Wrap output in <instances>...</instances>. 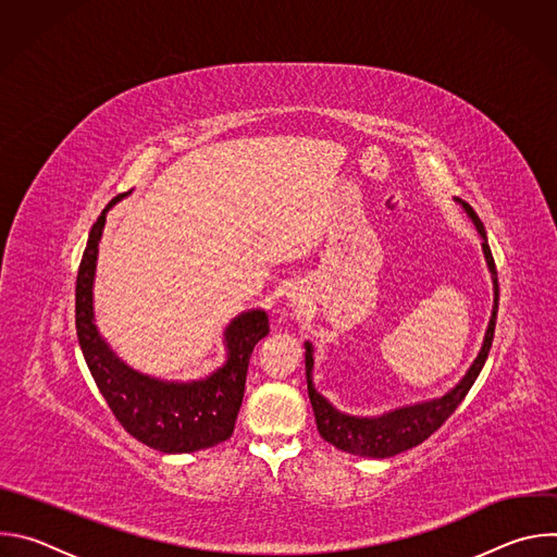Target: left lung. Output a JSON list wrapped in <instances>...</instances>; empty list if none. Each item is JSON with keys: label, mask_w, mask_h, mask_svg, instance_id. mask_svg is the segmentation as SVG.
I'll list each match as a JSON object with an SVG mask.
<instances>
[{"label": "left lung", "mask_w": 557, "mask_h": 557, "mask_svg": "<svg viewBox=\"0 0 557 557\" xmlns=\"http://www.w3.org/2000/svg\"><path fill=\"white\" fill-rule=\"evenodd\" d=\"M454 200L462 207L465 215L471 220V224L475 226V231H479V235H481L483 258H485L492 284H494V306H492V317H490V324H487L481 350H479V355H475V359L471 361V366L467 368V372L460 376V381L454 387H449L445 394L434 396V399L392 408V410L381 412L376 417H357V414L342 412L339 408H335L326 399L322 392H317L314 379H312L314 348H312L310 342H304L308 399H310V406H312V412H314L317 430H320L324 441H329L331 445H335L342 451L363 456V458H389V456H396V454H401L406 449H412V447L421 445L460 406V401L465 399V394L469 392L473 381L479 379V374H481V370L487 361V355H490V348H492V342H494L496 314H498V275H496L494 258H492L490 243H487V233H485V226H483L481 218L475 215V211L467 202H462L460 198H454Z\"/></svg>", "instance_id": "8db88e82"}]
</instances>
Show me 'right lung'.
<instances>
[{
	"label": "right lung",
	"mask_w": 557,
	"mask_h": 557,
	"mask_svg": "<svg viewBox=\"0 0 557 557\" xmlns=\"http://www.w3.org/2000/svg\"><path fill=\"white\" fill-rule=\"evenodd\" d=\"M129 194L116 196L90 231L76 275V337L119 423L151 449L191 454L233 434L245 396L249 359L256 344L269 335V314L264 308L235 314L222 331L224 361L200 379H161L132 368L119 357L97 324L95 280L108 213Z\"/></svg>",
	"instance_id": "1"
}]
</instances>
